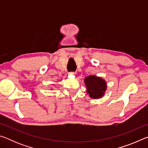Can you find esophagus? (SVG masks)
<instances>
[{"label":"esophagus","mask_w":148,"mask_h":148,"mask_svg":"<svg viewBox=\"0 0 148 148\" xmlns=\"http://www.w3.org/2000/svg\"><path fill=\"white\" fill-rule=\"evenodd\" d=\"M69 74H71V75H73V76H75V75L76 74V72H71Z\"/></svg>","instance_id":"1"}]
</instances>
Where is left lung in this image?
Wrapping results in <instances>:
<instances>
[{"instance_id": "left-lung-1", "label": "left lung", "mask_w": 148, "mask_h": 148, "mask_svg": "<svg viewBox=\"0 0 148 148\" xmlns=\"http://www.w3.org/2000/svg\"><path fill=\"white\" fill-rule=\"evenodd\" d=\"M84 83L87 87V92L92 99H100L104 96L107 88L106 82L101 77L89 76L85 77Z\"/></svg>"}]
</instances>
